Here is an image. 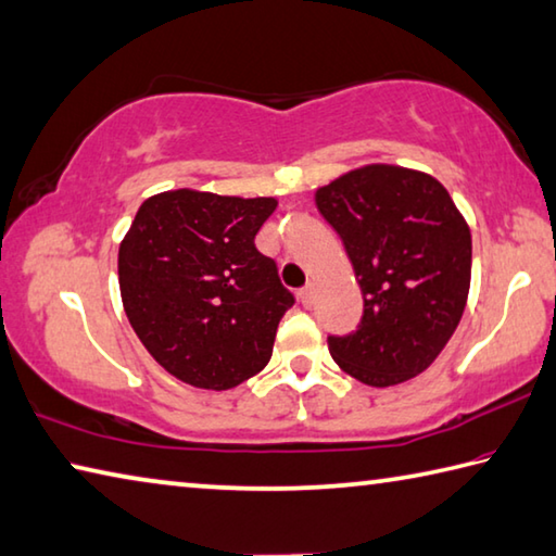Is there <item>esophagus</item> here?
Wrapping results in <instances>:
<instances>
[{"label":"esophagus","mask_w":556,"mask_h":556,"mask_svg":"<svg viewBox=\"0 0 556 556\" xmlns=\"http://www.w3.org/2000/svg\"><path fill=\"white\" fill-rule=\"evenodd\" d=\"M313 299H316V289H313V285H308V287H304V289L299 291V301H301V304H304L306 308L313 306Z\"/></svg>","instance_id":"34e87169"}]
</instances>
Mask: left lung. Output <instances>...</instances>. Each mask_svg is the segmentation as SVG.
Returning a JSON list of instances; mask_svg holds the SVG:
<instances>
[{"instance_id": "obj_1", "label": "left lung", "mask_w": 556, "mask_h": 556, "mask_svg": "<svg viewBox=\"0 0 556 556\" xmlns=\"http://www.w3.org/2000/svg\"><path fill=\"white\" fill-rule=\"evenodd\" d=\"M359 281L357 330L328 336L332 359L369 387L426 371L467 306L471 233L435 177L367 165L316 191Z\"/></svg>"}]
</instances>
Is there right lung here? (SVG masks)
<instances>
[{
  "label": "right lung",
  "instance_id": "add662e5",
  "mask_svg": "<svg viewBox=\"0 0 556 556\" xmlns=\"http://www.w3.org/2000/svg\"><path fill=\"white\" fill-rule=\"evenodd\" d=\"M277 199L177 189L143 201L118 248L126 316L169 375L226 391L265 369L294 306L277 262L255 248Z\"/></svg>",
  "mask_w": 556,
  "mask_h": 556
}]
</instances>
